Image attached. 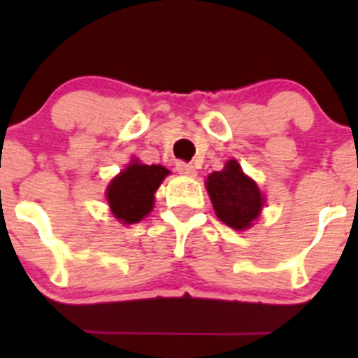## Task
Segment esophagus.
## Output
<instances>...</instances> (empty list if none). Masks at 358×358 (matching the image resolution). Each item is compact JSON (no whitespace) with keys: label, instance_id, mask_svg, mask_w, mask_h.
Masks as SVG:
<instances>
[{"label":"esophagus","instance_id":"34e87169","mask_svg":"<svg viewBox=\"0 0 358 358\" xmlns=\"http://www.w3.org/2000/svg\"><path fill=\"white\" fill-rule=\"evenodd\" d=\"M176 171L180 173V175H185V176H196V168H194L192 164H187V162L183 161H178L176 162Z\"/></svg>","mask_w":358,"mask_h":358}]
</instances>
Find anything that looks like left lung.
Here are the masks:
<instances>
[{
  "label": "left lung",
  "instance_id": "1",
  "mask_svg": "<svg viewBox=\"0 0 358 358\" xmlns=\"http://www.w3.org/2000/svg\"><path fill=\"white\" fill-rule=\"evenodd\" d=\"M209 199L220 222L236 230H246L259 216L263 196L255 180L244 175L236 159H230L222 171H215L206 180Z\"/></svg>",
  "mask_w": 358,
  "mask_h": 358
}]
</instances>
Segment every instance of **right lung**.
<instances>
[{
	"mask_svg": "<svg viewBox=\"0 0 358 358\" xmlns=\"http://www.w3.org/2000/svg\"><path fill=\"white\" fill-rule=\"evenodd\" d=\"M169 175L161 164L133 161L107 187V202L115 220L131 225L145 218L154 208V194Z\"/></svg>",
	"mask_w": 358,
	"mask_h": 358,
	"instance_id": "obj_1",
	"label": "right lung"
}]
</instances>
